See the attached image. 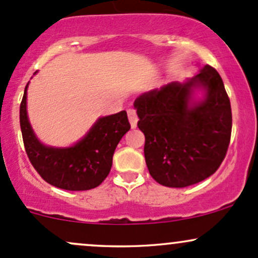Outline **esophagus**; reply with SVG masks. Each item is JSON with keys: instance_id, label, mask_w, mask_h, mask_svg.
Segmentation results:
<instances>
[{"instance_id": "obj_1", "label": "esophagus", "mask_w": 258, "mask_h": 258, "mask_svg": "<svg viewBox=\"0 0 258 258\" xmlns=\"http://www.w3.org/2000/svg\"><path fill=\"white\" fill-rule=\"evenodd\" d=\"M127 115H128V120H130V123H131V127L132 128H136V127H137V121H138L137 112H136V110L128 109L127 110Z\"/></svg>"}]
</instances>
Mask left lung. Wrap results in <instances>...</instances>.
I'll return each mask as SVG.
<instances>
[{
	"label": "left lung",
	"instance_id": "left-lung-1",
	"mask_svg": "<svg viewBox=\"0 0 258 258\" xmlns=\"http://www.w3.org/2000/svg\"><path fill=\"white\" fill-rule=\"evenodd\" d=\"M196 87L205 98L191 100ZM134 106L144 134V158L151 176L166 187H187L218 170L231 136V106L223 79L209 64L185 83L143 93Z\"/></svg>",
	"mask_w": 258,
	"mask_h": 258
}]
</instances>
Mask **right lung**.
Returning a JSON list of instances; mask_svg holds the SVG:
<instances>
[{
	"label": "right lung",
	"mask_w": 258,
	"mask_h": 258,
	"mask_svg": "<svg viewBox=\"0 0 258 258\" xmlns=\"http://www.w3.org/2000/svg\"><path fill=\"white\" fill-rule=\"evenodd\" d=\"M27 87L19 109L22 136L28 158L50 185L69 191L95 188L109 175L112 155L123 135L131 128L127 112L98 118L89 132L67 148L44 146L34 135L27 115Z\"/></svg>",
	"instance_id": "obj_1"
}]
</instances>
